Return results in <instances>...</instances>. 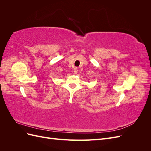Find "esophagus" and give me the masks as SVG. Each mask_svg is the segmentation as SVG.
I'll return each mask as SVG.
<instances>
[{
    "label": "esophagus",
    "mask_w": 151,
    "mask_h": 151,
    "mask_svg": "<svg viewBox=\"0 0 151 151\" xmlns=\"http://www.w3.org/2000/svg\"><path fill=\"white\" fill-rule=\"evenodd\" d=\"M77 71H78V68H75L74 70V74H77Z\"/></svg>",
    "instance_id": "obj_1"
}]
</instances>
